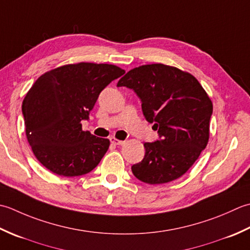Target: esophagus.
Here are the masks:
<instances>
[{
  "label": "esophagus",
  "mask_w": 250,
  "mask_h": 250,
  "mask_svg": "<svg viewBox=\"0 0 250 250\" xmlns=\"http://www.w3.org/2000/svg\"><path fill=\"white\" fill-rule=\"evenodd\" d=\"M110 141H111V144L116 145V146H121V145H123V144H124V141L116 139V138H114V137H111V138H110Z\"/></svg>",
  "instance_id": "obj_1"
}]
</instances>
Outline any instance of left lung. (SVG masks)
I'll use <instances>...</instances> for the list:
<instances>
[{
  "instance_id": "8db88e82",
  "label": "left lung",
  "mask_w": 250,
  "mask_h": 250,
  "mask_svg": "<svg viewBox=\"0 0 250 250\" xmlns=\"http://www.w3.org/2000/svg\"><path fill=\"white\" fill-rule=\"evenodd\" d=\"M118 86L135 91L146 120L154 123L152 128L160 137L145 144L144 160L131 166L134 176L161 185L186 174L209 138L212 104L202 85L190 73L154 63L130 70Z\"/></svg>"
}]
</instances>
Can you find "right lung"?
Returning <instances> with one entry per match:
<instances>
[{"instance_id":"1","label":"right lung","mask_w":250,"mask_h":250,"mask_svg":"<svg viewBox=\"0 0 250 250\" xmlns=\"http://www.w3.org/2000/svg\"><path fill=\"white\" fill-rule=\"evenodd\" d=\"M125 73L113 64L81 62L44 73L22 103L25 135L38 161L54 174H88L108 151L109 139L82 130L97 99Z\"/></svg>"}]
</instances>
